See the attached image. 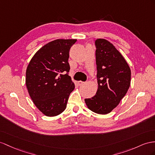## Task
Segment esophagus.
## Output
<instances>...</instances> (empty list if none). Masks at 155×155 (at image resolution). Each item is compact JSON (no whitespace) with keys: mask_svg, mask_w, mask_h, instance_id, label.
<instances>
[{"mask_svg":"<svg viewBox=\"0 0 155 155\" xmlns=\"http://www.w3.org/2000/svg\"><path fill=\"white\" fill-rule=\"evenodd\" d=\"M84 82H82V81H77V84L78 85V86H81V85H82L83 84H84Z\"/></svg>","mask_w":155,"mask_h":155,"instance_id":"1","label":"esophagus"}]
</instances>
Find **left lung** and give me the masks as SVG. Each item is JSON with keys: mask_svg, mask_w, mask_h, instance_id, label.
<instances>
[{"mask_svg": "<svg viewBox=\"0 0 155 155\" xmlns=\"http://www.w3.org/2000/svg\"><path fill=\"white\" fill-rule=\"evenodd\" d=\"M98 88L92 97L85 99L92 111L106 114L124 97L130 86L131 71L122 54L105 39L95 41Z\"/></svg>", "mask_w": 155, "mask_h": 155, "instance_id": "1", "label": "left lung"}]
</instances>
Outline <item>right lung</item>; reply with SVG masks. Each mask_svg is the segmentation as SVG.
I'll return each instance as SVG.
<instances>
[{
	"instance_id": "right-lung-1",
	"label": "right lung",
	"mask_w": 155,
	"mask_h": 155,
	"mask_svg": "<svg viewBox=\"0 0 155 155\" xmlns=\"http://www.w3.org/2000/svg\"><path fill=\"white\" fill-rule=\"evenodd\" d=\"M76 39H57L38 50L27 66L25 83L34 104L48 117L64 111L74 84L69 76L71 47Z\"/></svg>"
}]
</instances>
